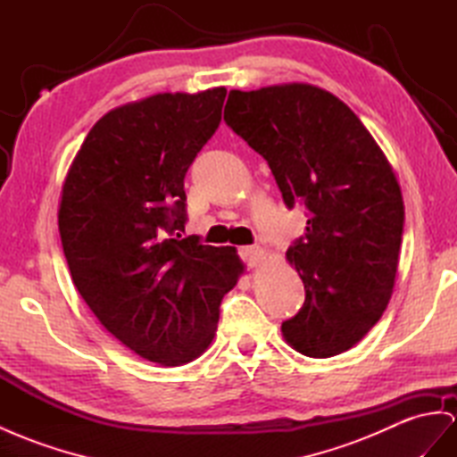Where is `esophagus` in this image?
Returning <instances> with one entry per match:
<instances>
[{
  "instance_id": "34e87169",
  "label": "esophagus",
  "mask_w": 457,
  "mask_h": 457,
  "mask_svg": "<svg viewBox=\"0 0 457 457\" xmlns=\"http://www.w3.org/2000/svg\"><path fill=\"white\" fill-rule=\"evenodd\" d=\"M241 259L247 262L251 268L259 266L264 259V251L259 249V247H243L241 249Z\"/></svg>"
}]
</instances>
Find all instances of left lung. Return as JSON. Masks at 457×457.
<instances>
[{
	"label": "left lung",
	"instance_id": "obj_1",
	"mask_svg": "<svg viewBox=\"0 0 457 457\" xmlns=\"http://www.w3.org/2000/svg\"><path fill=\"white\" fill-rule=\"evenodd\" d=\"M224 121L268 162L286 206L307 208L286 253L305 284L286 342L307 357L344 353L392 295L405 221L392 166L359 117L312 85L231 90Z\"/></svg>",
	"mask_w": 457,
	"mask_h": 457
}]
</instances>
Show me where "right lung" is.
Segmentation results:
<instances>
[{"mask_svg": "<svg viewBox=\"0 0 457 457\" xmlns=\"http://www.w3.org/2000/svg\"><path fill=\"white\" fill-rule=\"evenodd\" d=\"M226 88L163 92L106 113L69 168L60 236L73 284L112 336L163 367L212 342L243 262L183 237L185 173L221 121Z\"/></svg>", "mask_w": 457, "mask_h": 457, "instance_id": "right-lung-1", "label": "right lung"}]
</instances>
